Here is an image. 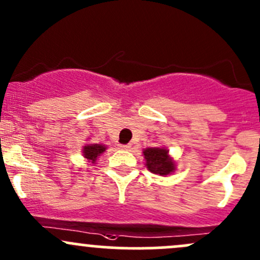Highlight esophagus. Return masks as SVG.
Masks as SVG:
<instances>
[{
    "label": "esophagus",
    "mask_w": 260,
    "mask_h": 260,
    "mask_svg": "<svg viewBox=\"0 0 260 260\" xmlns=\"http://www.w3.org/2000/svg\"><path fill=\"white\" fill-rule=\"evenodd\" d=\"M119 147H120V149L127 150V149H130V147H131V145H130V144H126V145H122V144H120V145H119Z\"/></svg>",
    "instance_id": "obj_1"
}]
</instances>
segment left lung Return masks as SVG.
Here are the masks:
<instances>
[{
    "instance_id": "left-lung-1",
    "label": "left lung",
    "mask_w": 260,
    "mask_h": 260,
    "mask_svg": "<svg viewBox=\"0 0 260 260\" xmlns=\"http://www.w3.org/2000/svg\"><path fill=\"white\" fill-rule=\"evenodd\" d=\"M142 153L146 160L147 170L152 174L166 176L176 170L175 161L170 157L169 150L164 147H149L145 149Z\"/></svg>"
}]
</instances>
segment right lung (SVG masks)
<instances>
[{"instance_id": "obj_1", "label": "right lung", "mask_w": 260, "mask_h": 260, "mask_svg": "<svg viewBox=\"0 0 260 260\" xmlns=\"http://www.w3.org/2000/svg\"><path fill=\"white\" fill-rule=\"evenodd\" d=\"M107 150L105 145L100 144H86L83 147V156L91 164H95L98 157Z\"/></svg>"}]
</instances>
